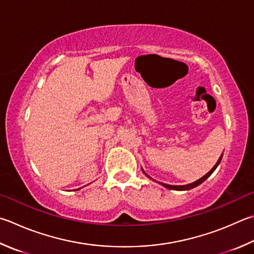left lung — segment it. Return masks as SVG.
Here are the masks:
<instances>
[{
	"label": "left lung",
	"mask_w": 254,
	"mask_h": 254,
	"mask_svg": "<svg viewBox=\"0 0 254 254\" xmlns=\"http://www.w3.org/2000/svg\"><path fill=\"white\" fill-rule=\"evenodd\" d=\"M221 159H222V155L220 156V159L218 160V162H216V164L214 165V167L211 169V171H210L209 173H206L203 178L199 179V180H197V181L193 182V183H191V184H187V186H170V184H165V183H161V184H162L163 187L170 189V190H180V191H183V190H190V189L195 188V187L199 186V184H201L202 182H204L205 180H206L207 178H209L212 173H213V171H214V170L216 169V167H218V165L220 164V162H221ZM144 174H145V172H144Z\"/></svg>",
	"instance_id": "1"
}]
</instances>
